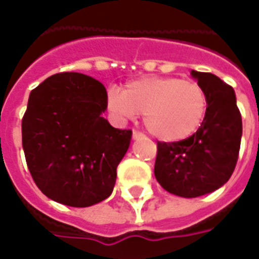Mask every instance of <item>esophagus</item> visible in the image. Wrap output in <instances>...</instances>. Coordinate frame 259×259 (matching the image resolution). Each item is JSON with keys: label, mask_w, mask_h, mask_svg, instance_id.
Instances as JSON below:
<instances>
[{"label": "esophagus", "mask_w": 259, "mask_h": 259, "mask_svg": "<svg viewBox=\"0 0 259 259\" xmlns=\"http://www.w3.org/2000/svg\"><path fill=\"white\" fill-rule=\"evenodd\" d=\"M140 138H144V134L137 132V130H133V140H140Z\"/></svg>", "instance_id": "34e87169"}]
</instances>
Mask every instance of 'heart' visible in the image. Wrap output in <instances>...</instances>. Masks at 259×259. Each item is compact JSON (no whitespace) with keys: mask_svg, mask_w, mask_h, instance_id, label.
Masks as SVG:
<instances>
[{"mask_svg":"<svg viewBox=\"0 0 259 259\" xmlns=\"http://www.w3.org/2000/svg\"><path fill=\"white\" fill-rule=\"evenodd\" d=\"M107 109L119 119L144 114L146 129L165 142L187 140L196 133L208 110L205 90L195 80L176 76H144L125 90L107 91Z\"/></svg>","mask_w":259,"mask_h":259,"instance_id":"heart-1","label":"heart"}]
</instances>
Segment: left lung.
<instances>
[{"mask_svg":"<svg viewBox=\"0 0 259 259\" xmlns=\"http://www.w3.org/2000/svg\"><path fill=\"white\" fill-rule=\"evenodd\" d=\"M207 93L208 110L193 136L157 142L154 176L162 188L181 197H197L226 184L238 161L242 117L233 87L217 75L191 71Z\"/></svg>","mask_w":259,"mask_h":259,"instance_id":"1","label":"left lung"}]
</instances>
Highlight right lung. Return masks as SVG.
<instances>
[{"label": "right lung", "mask_w": 259, "mask_h": 259, "mask_svg": "<svg viewBox=\"0 0 259 259\" xmlns=\"http://www.w3.org/2000/svg\"><path fill=\"white\" fill-rule=\"evenodd\" d=\"M107 93L97 79L62 72L30 91L22 117V148L33 181L47 197L90 207L111 195L132 130L102 117Z\"/></svg>", "instance_id": "add662e5"}]
</instances>
